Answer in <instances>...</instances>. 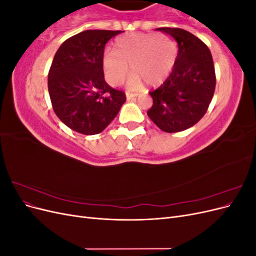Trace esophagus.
I'll return each mask as SVG.
<instances>
[{
	"label": "esophagus",
	"instance_id": "esophagus-1",
	"mask_svg": "<svg viewBox=\"0 0 256 256\" xmlns=\"http://www.w3.org/2000/svg\"><path fill=\"white\" fill-rule=\"evenodd\" d=\"M126 96H127V100H132V99L136 98L138 94H132V92H127Z\"/></svg>",
	"mask_w": 256,
	"mask_h": 256
}]
</instances>
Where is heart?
Masks as SVG:
<instances>
[{
	"label": "heart",
	"mask_w": 256,
	"mask_h": 256,
	"mask_svg": "<svg viewBox=\"0 0 256 256\" xmlns=\"http://www.w3.org/2000/svg\"><path fill=\"white\" fill-rule=\"evenodd\" d=\"M114 51L106 50L102 56L106 78L111 85H120L128 74V65L134 74L129 86L140 88L142 81L157 86L171 72L177 58V44L168 34L131 33L118 37Z\"/></svg>",
	"instance_id": "heart-1"
}]
</instances>
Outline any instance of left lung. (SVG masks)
Masks as SVG:
<instances>
[{
    "label": "left lung",
    "mask_w": 256,
    "mask_h": 256,
    "mask_svg": "<svg viewBox=\"0 0 256 256\" xmlns=\"http://www.w3.org/2000/svg\"><path fill=\"white\" fill-rule=\"evenodd\" d=\"M178 44L173 70L160 86L150 92L152 106L147 115L164 132H180L203 118L214 92L216 72L210 50L190 32L159 28Z\"/></svg>",
    "instance_id": "left-lung-1"
}]
</instances>
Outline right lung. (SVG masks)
I'll return each mask as SVG.
<instances>
[{"instance_id": "right-lung-1", "label": "right lung", "mask_w": 256, "mask_h": 256, "mask_svg": "<svg viewBox=\"0 0 256 256\" xmlns=\"http://www.w3.org/2000/svg\"><path fill=\"white\" fill-rule=\"evenodd\" d=\"M122 30H88L69 37L56 51L48 74L51 104L58 118L76 132L100 134L126 102L122 90L104 81L106 44Z\"/></svg>"}]
</instances>
